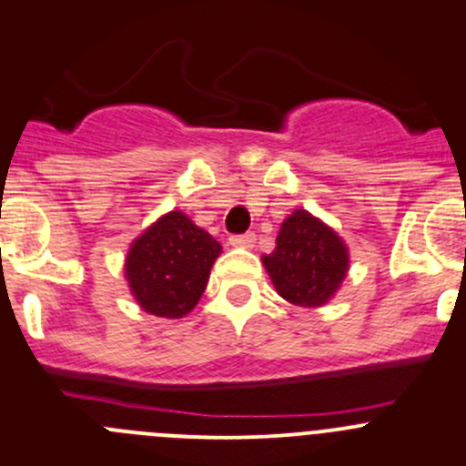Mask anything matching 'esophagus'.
<instances>
[{"instance_id":"esophagus-1","label":"esophagus","mask_w":466,"mask_h":466,"mask_svg":"<svg viewBox=\"0 0 466 466\" xmlns=\"http://www.w3.org/2000/svg\"><path fill=\"white\" fill-rule=\"evenodd\" d=\"M253 243H255V234L253 232L229 237V246H234V248H253Z\"/></svg>"}]
</instances>
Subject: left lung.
Segmentation results:
<instances>
[{"label": "left lung", "instance_id": "obj_1", "mask_svg": "<svg viewBox=\"0 0 466 466\" xmlns=\"http://www.w3.org/2000/svg\"><path fill=\"white\" fill-rule=\"evenodd\" d=\"M276 292L301 308H321L336 297L350 271V248L333 228L306 208L280 225L276 250L262 255Z\"/></svg>", "mask_w": 466, "mask_h": 466}]
</instances>
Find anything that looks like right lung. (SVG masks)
<instances>
[{"label": "right lung", "instance_id": "obj_1", "mask_svg": "<svg viewBox=\"0 0 466 466\" xmlns=\"http://www.w3.org/2000/svg\"><path fill=\"white\" fill-rule=\"evenodd\" d=\"M220 246L184 211L163 213L130 243L124 278L135 303L165 319L186 317L207 289Z\"/></svg>", "mask_w": 466, "mask_h": 466}]
</instances>
